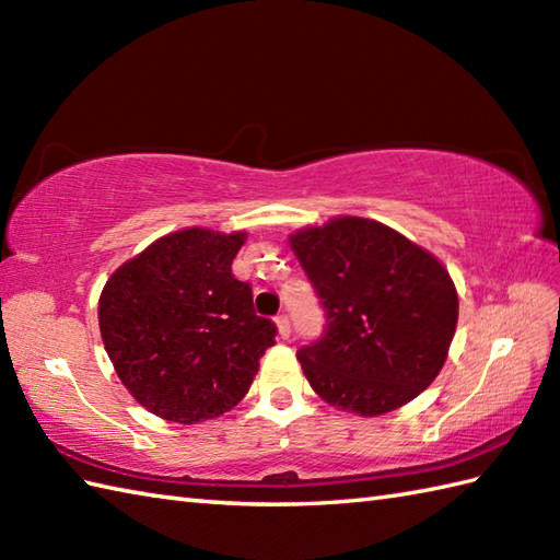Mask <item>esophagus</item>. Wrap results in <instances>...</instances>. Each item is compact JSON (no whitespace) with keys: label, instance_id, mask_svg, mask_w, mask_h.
<instances>
[{"label":"esophagus","instance_id":"34e87169","mask_svg":"<svg viewBox=\"0 0 560 560\" xmlns=\"http://www.w3.org/2000/svg\"><path fill=\"white\" fill-rule=\"evenodd\" d=\"M277 329H279V337H281V339H289V335H291L289 315H279V317H277Z\"/></svg>","mask_w":560,"mask_h":560}]
</instances>
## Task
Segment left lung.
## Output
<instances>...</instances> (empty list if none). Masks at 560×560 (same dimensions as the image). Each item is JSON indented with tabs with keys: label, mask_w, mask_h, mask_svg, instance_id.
<instances>
[{
	"label": "left lung",
	"mask_w": 560,
	"mask_h": 560,
	"mask_svg": "<svg viewBox=\"0 0 560 560\" xmlns=\"http://www.w3.org/2000/svg\"><path fill=\"white\" fill-rule=\"evenodd\" d=\"M325 307L323 337L299 351L307 383L331 407L395 411L438 377L457 327L447 269L389 225L337 217L289 237Z\"/></svg>",
	"instance_id": "left-lung-1"
}]
</instances>
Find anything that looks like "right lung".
I'll list each match as a JSON object with an SVG mask.
<instances>
[{"mask_svg":"<svg viewBox=\"0 0 560 560\" xmlns=\"http://www.w3.org/2000/svg\"><path fill=\"white\" fill-rule=\"evenodd\" d=\"M245 233L187 229L159 237L117 269L98 301L101 337L141 407L192 425L241 401L273 347L277 325L255 315L233 277Z\"/></svg>","mask_w":560,"mask_h":560,"instance_id":"obj_1","label":"right lung"}]
</instances>
